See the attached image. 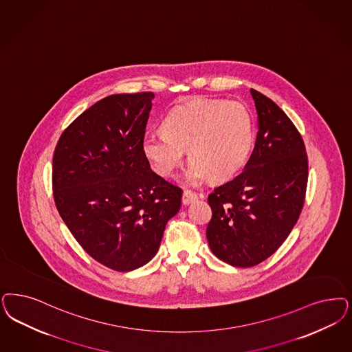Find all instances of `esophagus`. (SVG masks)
Instances as JSON below:
<instances>
[{
	"mask_svg": "<svg viewBox=\"0 0 352 352\" xmlns=\"http://www.w3.org/2000/svg\"><path fill=\"white\" fill-rule=\"evenodd\" d=\"M195 200H197V194H195L194 191H191V190L183 191L182 203L184 206L191 204Z\"/></svg>",
	"mask_w": 352,
	"mask_h": 352,
	"instance_id": "obj_1",
	"label": "esophagus"
}]
</instances>
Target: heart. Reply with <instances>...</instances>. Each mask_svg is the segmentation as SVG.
<instances>
[{
	"label": "heart",
	"instance_id": "obj_1",
	"mask_svg": "<svg viewBox=\"0 0 352 352\" xmlns=\"http://www.w3.org/2000/svg\"><path fill=\"white\" fill-rule=\"evenodd\" d=\"M164 133H146L142 151L153 170L170 177L182 164L187 149V178L222 182L241 169L254 146V122L239 102L192 101L170 110Z\"/></svg>",
	"mask_w": 352,
	"mask_h": 352
}]
</instances>
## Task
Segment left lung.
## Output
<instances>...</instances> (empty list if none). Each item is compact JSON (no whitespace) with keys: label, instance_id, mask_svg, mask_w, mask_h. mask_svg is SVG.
<instances>
[{"label":"left lung","instance_id":"left-lung-1","mask_svg":"<svg viewBox=\"0 0 352 352\" xmlns=\"http://www.w3.org/2000/svg\"><path fill=\"white\" fill-rule=\"evenodd\" d=\"M257 111L255 148L239 175L208 196L212 252L232 267H255L273 255L299 219L308 182L303 138L286 113L251 89Z\"/></svg>","mask_w":352,"mask_h":352}]
</instances>
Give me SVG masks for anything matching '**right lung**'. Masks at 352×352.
Returning <instances> with one entry per match:
<instances>
[{
    "instance_id": "1",
    "label": "right lung",
    "mask_w": 352,
    "mask_h": 352,
    "mask_svg": "<svg viewBox=\"0 0 352 352\" xmlns=\"http://www.w3.org/2000/svg\"><path fill=\"white\" fill-rule=\"evenodd\" d=\"M152 92L105 97L62 133L53 153L56 208L88 255L130 272L157 254L182 188L152 171L142 139Z\"/></svg>"
}]
</instances>
